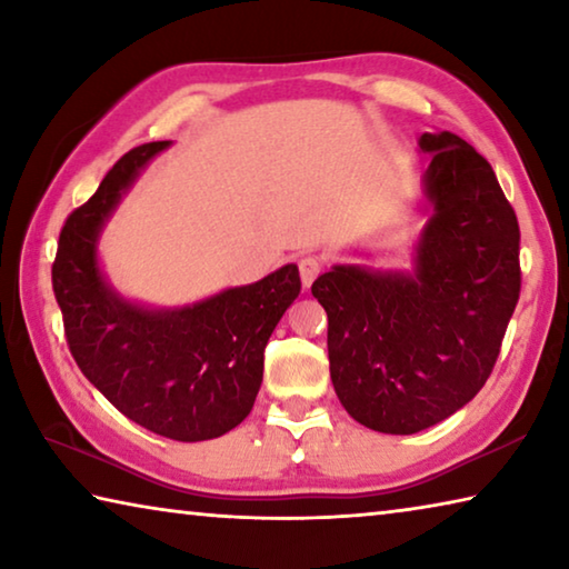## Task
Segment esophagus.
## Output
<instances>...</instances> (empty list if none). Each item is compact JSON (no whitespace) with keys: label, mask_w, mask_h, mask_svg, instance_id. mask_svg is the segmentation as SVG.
I'll return each mask as SVG.
<instances>
[{"label":"esophagus","mask_w":569,"mask_h":569,"mask_svg":"<svg viewBox=\"0 0 569 569\" xmlns=\"http://www.w3.org/2000/svg\"><path fill=\"white\" fill-rule=\"evenodd\" d=\"M298 273H301V283H303V288L308 291V288H311V283L316 281V276L321 273V263H319V258H301V261H298Z\"/></svg>","instance_id":"34e87169"}]
</instances>
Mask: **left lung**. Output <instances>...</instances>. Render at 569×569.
Returning <instances> with one entry per match:
<instances>
[{
    "mask_svg": "<svg viewBox=\"0 0 569 569\" xmlns=\"http://www.w3.org/2000/svg\"><path fill=\"white\" fill-rule=\"evenodd\" d=\"M411 268L336 263L311 293L329 316L336 397L381 435H417L477 397L519 298V226L489 162L423 132Z\"/></svg>",
    "mask_w": 569,
    "mask_h": 569,
    "instance_id": "obj_1",
    "label": "left lung"
}]
</instances>
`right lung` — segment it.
<instances>
[{
	"mask_svg": "<svg viewBox=\"0 0 569 569\" xmlns=\"http://www.w3.org/2000/svg\"><path fill=\"white\" fill-rule=\"evenodd\" d=\"M170 140L114 162L94 196L67 218L52 266L70 351L114 409L176 441L223 437L243 421L263 381V349L301 293L296 263L186 306L122 296L100 261V236L140 172Z\"/></svg>",
	"mask_w": 569,
	"mask_h": 569,
	"instance_id": "obj_1",
	"label": "right lung"
}]
</instances>
